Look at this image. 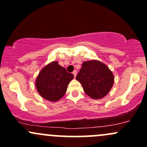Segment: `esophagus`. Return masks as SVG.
I'll return each mask as SVG.
<instances>
[{
  "label": "esophagus",
  "mask_w": 147,
  "mask_h": 147,
  "mask_svg": "<svg viewBox=\"0 0 147 147\" xmlns=\"http://www.w3.org/2000/svg\"><path fill=\"white\" fill-rule=\"evenodd\" d=\"M72 74H74V77H76V74H77V71L76 70H74L73 72H72Z\"/></svg>",
  "instance_id": "esophagus-1"
}]
</instances>
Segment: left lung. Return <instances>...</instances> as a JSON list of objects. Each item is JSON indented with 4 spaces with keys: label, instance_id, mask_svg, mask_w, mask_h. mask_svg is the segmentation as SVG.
<instances>
[{
    "label": "left lung",
    "instance_id": "8db88e82",
    "mask_svg": "<svg viewBox=\"0 0 147 147\" xmlns=\"http://www.w3.org/2000/svg\"><path fill=\"white\" fill-rule=\"evenodd\" d=\"M113 75L105 64L97 60L86 61L76 76L84 92L91 98L98 99L108 94L113 84Z\"/></svg>",
    "mask_w": 147,
    "mask_h": 147
}]
</instances>
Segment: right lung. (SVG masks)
Listing matches in <instances>:
<instances>
[{
	"mask_svg": "<svg viewBox=\"0 0 147 147\" xmlns=\"http://www.w3.org/2000/svg\"><path fill=\"white\" fill-rule=\"evenodd\" d=\"M74 78L65 68L53 61L40 71L36 86L39 94L47 100L57 102L65 94L69 82Z\"/></svg>",
	"mask_w": 147,
	"mask_h": 147,
	"instance_id": "right-lung-1",
	"label": "right lung"
}]
</instances>
